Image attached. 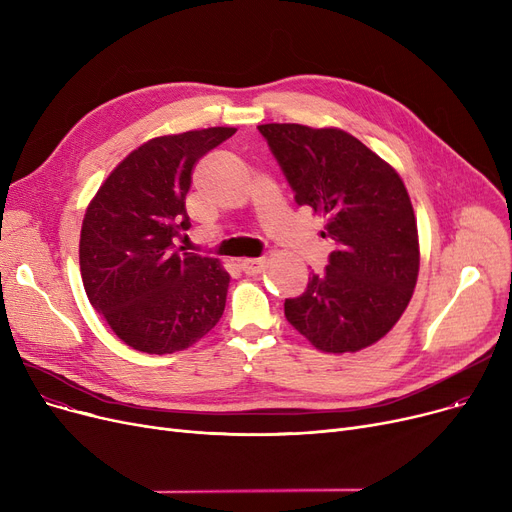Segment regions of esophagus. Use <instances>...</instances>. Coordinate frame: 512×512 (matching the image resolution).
Masks as SVG:
<instances>
[{"label":"esophagus","instance_id":"1","mask_svg":"<svg viewBox=\"0 0 512 512\" xmlns=\"http://www.w3.org/2000/svg\"><path fill=\"white\" fill-rule=\"evenodd\" d=\"M263 267H265V259H242L240 261V270L249 276L263 272Z\"/></svg>","mask_w":512,"mask_h":512}]
</instances>
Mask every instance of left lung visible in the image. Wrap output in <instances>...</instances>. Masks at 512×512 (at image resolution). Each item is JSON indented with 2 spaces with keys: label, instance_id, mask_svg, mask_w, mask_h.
<instances>
[{
  "label": "left lung",
  "instance_id": "1",
  "mask_svg": "<svg viewBox=\"0 0 512 512\" xmlns=\"http://www.w3.org/2000/svg\"><path fill=\"white\" fill-rule=\"evenodd\" d=\"M294 191L326 220L336 249L284 315L324 353H357L405 313L419 276L415 211L398 172L340 128L261 124Z\"/></svg>",
  "mask_w": 512,
  "mask_h": 512
}]
</instances>
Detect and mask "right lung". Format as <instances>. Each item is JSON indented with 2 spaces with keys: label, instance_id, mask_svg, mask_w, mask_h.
Wrapping results in <instances>:
<instances>
[{
  "label": "right lung",
  "instance_id": "1",
  "mask_svg": "<svg viewBox=\"0 0 512 512\" xmlns=\"http://www.w3.org/2000/svg\"><path fill=\"white\" fill-rule=\"evenodd\" d=\"M236 128L155 137L99 186L80 228V276L97 313L134 351L172 355L218 324L230 274L213 257L176 251L197 161Z\"/></svg>",
  "mask_w": 512,
  "mask_h": 512
}]
</instances>
